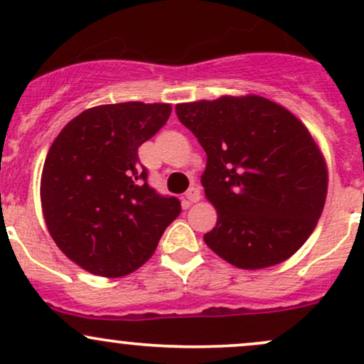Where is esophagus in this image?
Listing matches in <instances>:
<instances>
[{
	"instance_id": "obj_1",
	"label": "esophagus",
	"mask_w": 364,
	"mask_h": 364,
	"mask_svg": "<svg viewBox=\"0 0 364 364\" xmlns=\"http://www.w3.org/2000/svg\"><path fill=\"white\" fill-rule=\"evenodd\" d=\"M200 196H202V195H200V190H198V188H196V186H191L190 190L186 191L185 198H186V202H188V203H195V202H198Z\"/></svg>"
}]
</instances>
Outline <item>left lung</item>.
Listing matches in <instances>:
<instances>
[{"label": "left lung", "instance_id": "1", "mask_svg": "<svg viewBox=\"0 0 364 364\" xmlns=\"http://www.w3.org/2000/svg\"><path fill=\"white\" fill-rule=\"evenodd\" d=\"M176 114L207 154L202 185L217 208L208 248L245 270L292 257L327 198V164L308 128L260 95L176 104Z\"/></svg>", "mask_w": 364, "mask_h": 364}]
</instances>
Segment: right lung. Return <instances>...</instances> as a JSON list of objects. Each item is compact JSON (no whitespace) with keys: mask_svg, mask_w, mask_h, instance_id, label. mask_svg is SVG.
<instances>
[{"mask_svg":"<svg viewBox=\"0 0 364 364\" xmlns=\"http://www.w3.org/2000/svg\"><path fill=\"white\" fill-rule=\"evenodd\" d=\"M171 104H104L61 129L46 157L41 203L58 248L87 272L123 277L152 257L181 212L147 183L139 147L166 124Z\"/></svg>","mask_w":364,"mask_h":364,"instance_id":"right-lung-1","label":"right lung"}]
</instances>
